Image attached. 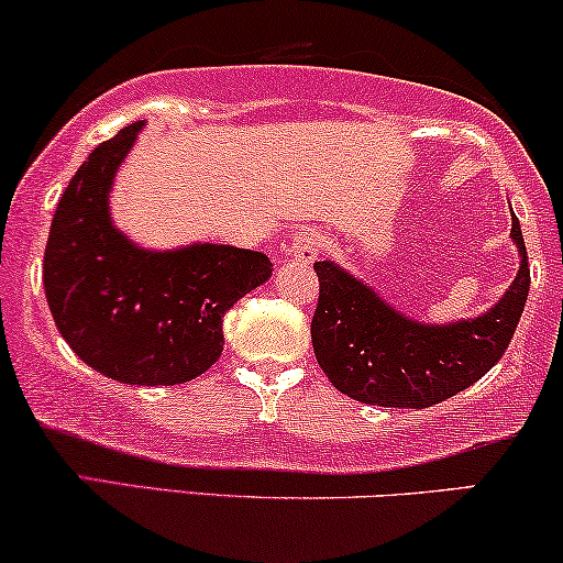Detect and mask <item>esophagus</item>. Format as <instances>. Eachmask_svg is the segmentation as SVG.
Instances as JSON below:
<instances>
[{
  "mask_svg": "<svg viewBox=\"0 0 563 563\" xmlns=\"http://www.w3.org/2000/svg\"><path fill=\"white\" fill-rule=\"evenodd\" d=\"M320 249H322V235L314 228H305L291 235L289 253L291 258L302 261V264H312V261L320 256Z\"/></svg>",
  "mask_w": 563,
  "mask_h": 563,
  "instance_id": "esophagus-1",
  "label": "esophagus"
}]
</instances>
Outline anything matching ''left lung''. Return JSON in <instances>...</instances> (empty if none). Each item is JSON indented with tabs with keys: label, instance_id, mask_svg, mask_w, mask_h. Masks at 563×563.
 <instances>
[{
	"label": "left lung",
	"instance_id": "obj_1",
	"mask_svg": "<svg viewBox=\"0 0 563 563\" xmlns=\"http://www.w3.org/2000/svg\"><path fill=\"white\" fill-rule=\"evenodd\" d=\"M510 235L520 253L510 289L479 318L441 325L395 310L335 261H318L312 349L333 387L364 405L422 410L479 382L505 356L530 289L526 241L515 212Z\"/></svg>",
	"mask_w": 563,
	"mask_h": 563
}]
</instances>
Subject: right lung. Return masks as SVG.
Returning <instances> with one entry per match:
<instances>
[{
  "label": "right lung",
  "instance_id": "obj_1",
  "mask_svg": "<svg viewBox=\"0 0 563 563\" xmlns=\"http://www.w3.org/2000/svg\"><path fill=\"white\" fill-rule=\"evenodd\" d=\"M145 120L97 145L53 214L45 299L58 333L95 372L120 384L172 387L222 353V318L272 276L261 251L191 243L151 251L114 228V174Z\"/></svg>",
  "mask_w": 563,
  "mask_h": 563
}]
</instances>
